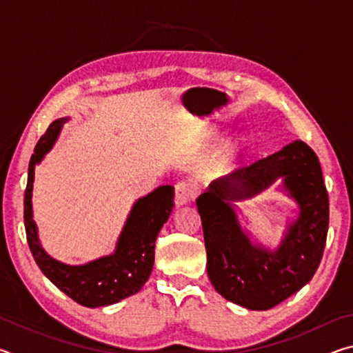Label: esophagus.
I'll use <instances>...</instances> for the list:
<instances>
[{"label": "esophagus", "mask_w": 353, "mask_h": 353, "mask_svg": "<svg viewBox=\"0 0 353 353\" xmlns=\"http://www.w3.org/2000/svg\"><path fill=\"white\" fill-rule=\"evenodd\" d=\"M194 196H196V190L190 182L181 181L176 183V204L177 205L188 204V202L194 199Z\"/></svg>", "instance_id": "esophagus-1"}]
</instances>
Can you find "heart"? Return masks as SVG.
<instances>
[{
	"instance_id": "b5f03b06",
	"label": "heart",
	"mask_w": 353,
	"mask_h": 353,
	"mask_svg": "<svg viewBox=\"0 0 353 353\" xmlns=\"http://www.w3.org/2000/svg\"><path fill=\"white\" fill-rule=\"evenodd\" d=\"M241 148H243L241 143H232V145L224 146L219 151V154H218L216 162H225V160H229L230 157H234L236 152H240Z\"/></svg>"
}]
</instances>
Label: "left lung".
I'll return each instance as SVG.
<instances>
[{"label": "left lung", "instance_id": "left-lung-1", "mask_svg": "<svg viewBox=\"0 0 353 353\" xmlns=\"http://www.w3.org/2000/svg\"><path fill=\"white\" fill-rule=\"evenodd\" d=\"M299 205L277 251L252 245L232 201L253 197L277 178ZM207 272L221 296L249 310H270L307 285L318 270L328 230V194L318 155L296 140L279 152L216 179L198 199Z\"/></svg>", "mask_w": 353, "mask_h": 353}]
</instances>
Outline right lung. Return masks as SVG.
I'll use <instances>...</instances> for the list:
<instances>
[{
	"label": "right lung",
	"mask_w": 353,
	"mask_h": 353,
	"mask_svg": "<svg viewBox=\"0 0 353 353\" xmlns=\"http://www.w3.org/2000/svg\"><path fill=\"white\" fill-rule=\"evenodd\" d=\"M67 118L56 119L41 135L29 162L25 191V227L29 249L41 272L74 302L83 307L112 305L139 292L148 282L154 266V248L160 229L174 207V187L162 185L135 202L130 210L117 249L87 265L70 266L48 255L39 241L32 218L34 168L57 140Z\"/></svg>",
	"instance_id": "1"
}]
</instances>
